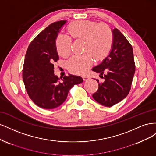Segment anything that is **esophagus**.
Masks as SVG:
<instances>
[{"label": "esophagus", "mask_w": 156, "mask_h": 156, "mask_svg": "<svg viewBox=\"0 0 156 156\" xmlns=\"http://www.w3.org/2000/svg\"><path fill=\"white\" fill-rule=\"evenodd\" d=\"M83 79L84 80V81H88V80L89 79V77L88 76H85V75H84V76H83Z\"/></svg>", "instance_id": "1"}]
</instances>
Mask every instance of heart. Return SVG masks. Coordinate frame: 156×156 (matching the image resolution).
Here are the masks:
<instances>
[{"instance_id":"1","label":"heart","mask_w":156,"mask_h":156,"mask_svg":"<svg viewBox=\"0 0 156 156\" xmlns=\"http://www.w3.org/2000/svg\"><path fill=\"white\" fill-rule=\"evenodd\" d=\"M67 29L72 38L84 40V51L87 52L72 56L68 61V69L75 74H84L92 66L93 56L100 60L107 55L112 43V32L105 23L90 20L75 21L70 23ZM72 41L67 35L60 34L56 36V49L62 57L66 58L70 55Z\"/></svg>"}]
</instances>
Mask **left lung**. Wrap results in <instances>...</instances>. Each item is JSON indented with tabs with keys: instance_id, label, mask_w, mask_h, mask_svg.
I'll return each instance as SVG.
<instances>
[{
	"instance_id": "obj_1",
	"label": "left lung",
	"mask_w": 156,
	"mask_h": 156,
	"mask_svg": "<svg viewBox=\"0 0 156 156\" xmlns=\"http://www.w3.org/2000/svg\"><path fill=\"white\" fill-rule=\"evenodd\" d=\"M113 42L109 55L92 71L104 73V81L99 84L92 97L105 107H112L128 95L135 71L132 46L122 33L117 29L112 30ZM98 83L99 80L97 79Z\"/></svg>"
}]
</instances>
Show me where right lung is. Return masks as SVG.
Returning <instances> with one entry per match:
<instances>
[{"mask_svg":"<svg viewBox=\"0 0 156 156\" xmlns=\"http://www.w3.org/2000/svg\"><path fill=\"white\" fill-rule=\"evenodd\" d=\"M66 22L49 25L31 41L26 52L23 68L26 90L36 105L46 109L62 104L69 90L83 81L81 77L69 75L61 81L54 75V62L59 59L55 40Z\"/></svg>","mask_w":156,"mask_h":156,"instance_id":"add662e5","label":"right lung"}]
</instances>
